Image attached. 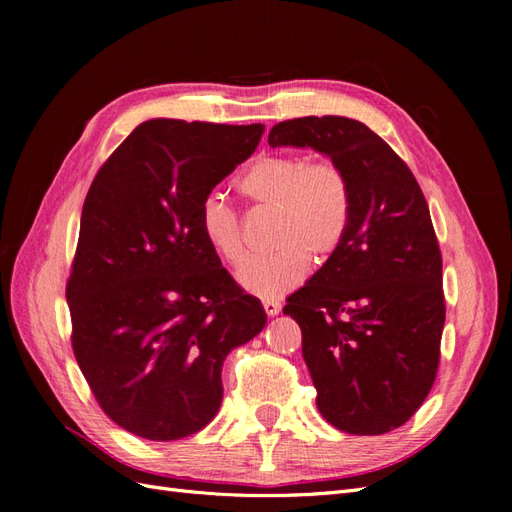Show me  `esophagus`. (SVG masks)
I'll return each mask as SVG.
<instances>
[{
    "instance_id": "34e87169",
    "label": "esophagus",
    "mask_w": 512,
    "mask_h": 512,
    "mask_svg": "<svg viewBox=\"0 0 512 512\" xmlns=\"http://www.w3.org/2000/svg\"><path fill=\"white\" fill-rule=\"evenodd\" d=\"M262 307H265L267 316H275V314H280L282 303L280 301H273V299H265V301H262Z\"/></svg>"
}]
</instances>
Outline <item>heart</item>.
Wrapping results in <instances>:
<instances>
[{"instance_id":"b5f03b06","label":"heart","mask_w":512,"mask_h":512,"mask_svg":"<svg viewBox=\"0 0 512 512\" xmlns=\"http://www.w3.org/2000/svg\"><path fill=\"white\" fill-rule=\"evenodd\" d=\"M239 192L254 207L273 209L277 250L245 262L239 282L265 299H277L299 286L309 271V256L331 258L352 218V188L346 170L333 160L309 162L301 153H262L243 170ZM198 230L209 250L230 267L245 258L243 222L218 194L198 209Z\"/></svg>"}]
</instances>
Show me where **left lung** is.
<instances>
[{
  "label": "left lung",
  "instance_id": "obj_1",
  "mask_svg": "<svg viewBox=\"0 0 512 512\" xmlns=\"http://www.w3.org/2000/svg\"><path fill=\"white\" fill-rule=\"evenodd\" d=\"M269 145L312 147L346 170L352 218L339 250L286 299L327 421L380 436L421 408L438 374L446 318L442 254L408 164L348 117L280 121Z\"/></svg>",
  "mask_w": 512,
  "mask_h": 512
}]
</instances>
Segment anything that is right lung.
<instances>
[{
    "label": "right lung",
    "instance_id": "obj_1",
    "mask_svg": "<svg viewBox=\"0 0 512 512\" xmlns=\"http://www.w3.org/2000/svg\"><path fill=\"white\" fill-rule=\"evenodd\" d=\"M262 134V123L151 119L87 192L66 284L72 350L98 406L134 436L166 442L209 425L226 354L265 327L260 301L198 230L200 203Z\"/></svg>",
    "mask_w": 512,
    "mask_h": 512
}]
</instances>
